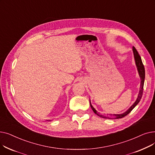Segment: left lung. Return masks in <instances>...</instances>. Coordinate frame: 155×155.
<instances>
[{
	"mask_svg": "<svg viewBox=\"0 0 155 155\" xmlns=\"http://www.w3.org/2000/svg\"><path fill=\"white\" fill-rule=\"evenodd\" d=\"M133 51L134 53V59H135V61H136V66L137 68V70L138 72H139V75L140 76L141 78V86H140V93L138 94V97L136 101V102L133 104V105L132 106L130 107L126 112H125L124 113L122 114H114V115H102L100 114L99 113H98L97 112V110L93 107L92 105L91 104V101H90V104H91V107L92 109V110L94 111V112L97 114V116H99L102 118H105V119H120V118H123L125 116H126L128 114H129L130 112H131V110L136 106V105L140 102V101L141 99V97L143 95V87H144V78H145V70H144V67L143 64L141 56L138 53L137 51L136 50V49L135 48V47H133Z\"/></svg>",
	"mask_w": 155,
	"mask_h": 155,
	"instance_id": "obj_1",
	"label": "left lung"
}]
</instances>
